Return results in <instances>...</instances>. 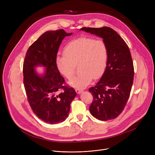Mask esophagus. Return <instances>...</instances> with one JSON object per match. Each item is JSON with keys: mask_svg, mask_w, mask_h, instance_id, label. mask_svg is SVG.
<instances>
[{"mask_svg": "<svg viewBox=\"0 0 155 155\" xmlns=\"http://www.w3.org/2000/svg\"><path fill=\"white\" fill-rule=\"evenodd\" d=\"M75 91L77 94H81L83 92V90H81V89H78V88H77V89H75Z\"/></svg>", "mask_w": 155, "mask_h": 155, "instance_id": "esophagus-1", "label": "esophagus"}]
</instances>
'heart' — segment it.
Masks as SVG:
<instances>
[{"mask_svg":"<svg viewBox=\"0 0 155 155\" xmlns=\"http://www.w3.org/2000/svg\"><path fill=\"white\" fill-rule=\"evenodd\" d=\"M64 55H58L55 64L59 72L70 78L78 64L80 73L73 77L69 84L74 87L83 88L90 84L93 78L97 79L104 74L107 66L108 51L102 40L80 37L69 42L64 49Z\"/></svg>","mask_w":155,"mask_h":155,"instance_id":"1","label":"heart"}]
</instances>
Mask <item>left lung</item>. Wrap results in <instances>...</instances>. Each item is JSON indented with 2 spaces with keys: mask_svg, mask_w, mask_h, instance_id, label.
Segmentation results:
<instances>
[{
  "mask_svg": "<svg viewBox=\"0 0 155 155\" xmlns=\"http://www.w3.org/2000/svg\"><path fill=\"white\" fill-rule=\"evenodd\" d=\"M80 31L102 38L107 45L105 71L96 86L89 90L94 97L90 111L99 120H113L124 108L133 83L134 72L130 50L124 40L110 28H82Z\"/></svg>",
  "mask_w": 155,
  "mask_h": 155,
  "instance_id": "left-lung-1",
  "label": "left lung"
}]
</instances>
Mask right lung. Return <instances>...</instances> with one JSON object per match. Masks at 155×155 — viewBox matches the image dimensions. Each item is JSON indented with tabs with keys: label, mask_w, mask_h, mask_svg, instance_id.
<instances>
[{
	"label": "right lung",
	"mask_w": 155,
	"mask_h": 155,
	"mask_svg": "<svg viewBox=\"0 0 155 155\" xmlns=\"http://www.w3.org/2000/svg\"><path fill=\"white\" fill-rule=\"evenodd\" d=\"M72 34L63 29L43 33L28 50L23 64V81L30 106L38 118L52 124L65 120L77 96L73 87L64 86V78L55 64L62 40ZM37 67L45 69L43 73L36 71ZM61 89L64 91L59 93Z\"/></svg>",
	"instance_id": "1"
}]
</instances>
